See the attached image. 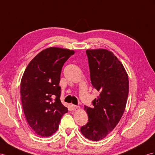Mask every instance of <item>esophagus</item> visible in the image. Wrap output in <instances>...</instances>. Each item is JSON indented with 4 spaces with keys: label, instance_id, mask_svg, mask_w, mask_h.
<instances>
[{
    "label": "esophagus",
    "instance_id": "obj_1",
    "mask_svg": "<svg viewBox=\"0 0 155 155\" xmlns=\"http://www.w3.org/2000/svg\"><path fill=\"white\" fill-rule=\"evenodd\" d=\"M71 108H72L73 109H74V110H75V109H79L80 108V107L79 106H77V105H71Z\"/></svg>",
    "mask_w": 155,
    "mask_h": 155
}]
</instances>
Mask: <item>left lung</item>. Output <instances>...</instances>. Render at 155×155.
Here are the masks:
<instances>
[{
	"label": "left lung",
	"instance_id": "8db88e82",
	"mask_svg": "<svg viewBox=\"0 0 155 155\" xmlns=\"http://www.w3.org/2000/svg\"><path fill=\"white\" fill-rule=\"evenodd\" d=\"M90 80L100 96L92 108L84 105L88 122L81 128L88 140L100 141L115 128L124 112L129 92L128 77L124 66L111 51L87 50Z\"/></svg>",
	"mask_w": 155,
	"mask_h": 155
}]
</instances>
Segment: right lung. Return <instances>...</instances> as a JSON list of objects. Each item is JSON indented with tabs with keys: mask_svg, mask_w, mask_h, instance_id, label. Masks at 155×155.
<instances>
[{
	"mask_svg": "<svg viewBox=\"0 0 155 155\" xmlns=\"http://www.w3.org/2000/svg\"><path fill=\"white\" fill-rule=\"evenodd\" d=\"M74 51L50 47L27 65L21 81V104L29 126L38 136L48 137L58 129L68 109L60 101L62 67Z\"/></svg>",
	"mask_w": 155,
	"mask_h": 155,
	"instance_id": "obj_1",
	"label": "right lung"
}]
</instances>
